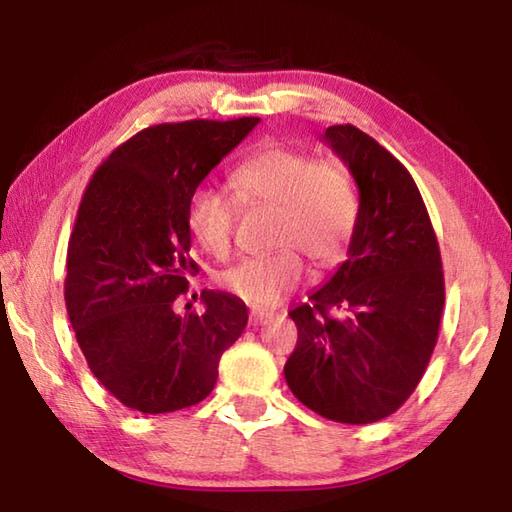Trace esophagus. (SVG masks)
I'll use <instances>...</instances> for the list:
<instances>
[{
  "mask_svg": "<svg viewBox=\"0 0 512 512\" xmlns=\"http://www.w3.org/2000/svg\"><path fill=\"white\" fill-rule=\"evenodd\" d=\"M270 319H273V312H262V310L250 312V325H253V328H259V325L268 323Z\"/></svg>",
  "mask_w": 512,
  "mask_h": 512,
  "instance_id": "34e87169",
  "label": "esophagus"
}]
</instances>
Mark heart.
<instances>
[{"instance_id": "obj_1", "label": "heart", "mask_w": 512, "mask_h": 512, "mask_svg": "<svg viewBox=\"0 0 512 512\" xmlns=\"http://www.w3.org/2000/svg\"><path fill=\"white\" fill-rule=\"evenodd\" d=\"M228 187H200L187 206L195 242L213 257H226L233 244L237 202L273 206V253L248 257L220 277L222 286L257 310H273L306 273L303 253L317 266L341 262L358 224V193L339 160H314L290 147H264L228 173Z\"/></svg>"}]
</instances>
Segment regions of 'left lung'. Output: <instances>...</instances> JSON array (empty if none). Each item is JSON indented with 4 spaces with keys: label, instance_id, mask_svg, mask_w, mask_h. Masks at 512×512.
<instances>
[{
    "label": "left lung",
    "instance_id": "1",
    "mask_svg": "<svg viewBox=\"0 0 512 512\" xmlns=\"http://www.w3.org/2000/svg\"><path fill=\"white\" fill-rule=\"evenodd\" d=\"M323 140L358 187L347 259L290 310L299 339L286 383L319 416L369 424L391 416L418 387L438 341L444 275L427 206L409 171L354 125Z\"/></svg>",
    "mask_w": 512,
    "mask_h": 512
}]
</instances>
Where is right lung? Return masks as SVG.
Here are the masks:
<instances>
[{"label":"right lung","instance_id":"obj_1","mask_svg":"<svg viewBox=\"0 0 512 512\" xmlns=\"http://www.w3.org/2000/svg\"><path fill=\"white\" fill-rule=\"evenodd\" d=\"M259 118L147 127L94 171L68 244L65 308L92 374L125 407L169 413L211 394L248 310L202 290L204 312L173 310L198 273L187 206Z\"/></svg>","mask_w":512,"mask_h":512}]
</instances>
